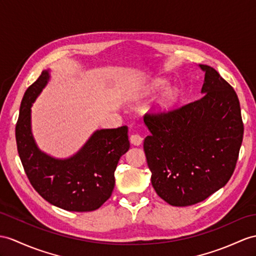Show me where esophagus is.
Returning a JSON list of instances; mask_svg holds the SVG:
<instances>
[{"label":"esophagus","instance_id":"obj_1","mask_svg":"<svg viewBox=\"0 0 256 256\" xmlns=\"http://www.w3.org/2000/svg\"><path fill=\"white\" fill-rule=\"evenodd\" d=\"M142 141H143V138L138 134H134L130 136V142H132L134 146H140Z\"/></svg>","mask_w":256,"mask_h":256}]
</instances>
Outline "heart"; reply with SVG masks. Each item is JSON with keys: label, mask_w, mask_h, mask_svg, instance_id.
I'll return each mask as SVG.
<instances>
[{"label": "heart", "mask_w": 256, "mask_h": 256, "mask_svg": "<svg viewBox=\"0 0 256 256\" xmlns=\"http://www.w3.org/2000/svg\"><path fill=\"white\" fill-rule=\"evenodd\" d=\"M166 84H166L165 80H162V79L155 80V81H153V82H152L151 84L148 86L146 88H144V90H143L142 94H150V93H152V92H155V91H158V90L163 89V88H165ZM177 98H178V92H177L176 89H170V90H167V91L164 93V94H163V96H162L160 101V103H158L160 110H163V112L168 110L170 108H172L174 104L176 103Z\"/></svg>", "instance_id": "1"}]
</instances>
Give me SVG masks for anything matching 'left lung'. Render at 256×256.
I'll use <instances>...</instances> for the list:
<instances>
[{"label": "left lung", "instance_id": "1", "mask_svg": "<svg viewBox=\"0 0 256 256\" xmlns=\"http://www.w3.org/2000/svg\"><path fill=\"white\" fill-rule=\"evenodd\" d=\"M201 98L163 113H146L151 134L143 143L151 182L172 206L204 201L232 176L243 139L238 96L213 67Z\"/></svg>", "mask_w": 256, "mask_h": 256}]
</instances>
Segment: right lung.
<instances>
[{
  "instance_id": "1",
  "label": "right lung",
  "mask_w": 256,
  "mask_h": 256,
  "mask_svg": "<svg viewBox=\"0 0 256 256\" xmlns=\"http://www.w3.org/2000/svg\"><path fill=\"white\" fill-rule=\"evenodd\" d=\"M50 79L48 70L24 92L15 134L18 154L31 186L55 206L91 212L108 201L115 186L114 172L128 151V127L96 130L74 156L54 158L40 151L31 134V106Z\"/></svg>"
}]
</instances>
